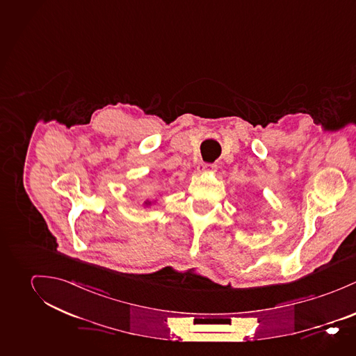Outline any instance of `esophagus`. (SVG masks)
<instances>
[{
    "instance_id": "esophagus-1",
    "label": "esophagus",
    "mask_w": 356,
    "mask_h": 356,
    "mask_svg": "<svg viewBox=\"0 0 356 356\" xmlns=\"http://www.w3.org/2000/svg\"><path fill=\"white\" fill-rule=\"evenodd\" d=\"M217 170V165L216 163H200L197 166V172L199 173H207V172H216Z\"/></svg>"
}]
</instances>
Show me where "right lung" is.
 <instances>
[{
  "label": "right lung",
  "instance_id": "1",
  "mask_svg": "<svg viewBox=\"0 0 356 356\" xmlns=\"http://www.w3.org/2000/svg\"><path fill=\"white\" fill-rule=\"evenodd\" d=\"M145 204H146V206H150V204H152V202H149V200H146V202H145Z\"/></svg>",
  "mask_w": 356,
  "mask_h": 356
}]
</instances>
